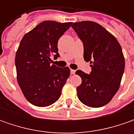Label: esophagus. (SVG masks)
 <instances>
[{
    "label": "esophagus",
    "instance_id": "obj_1",
    "mask_svg": "<svg viewBox=\"0 0 134 134\" xmlns=\"http://www.w3.org/2000/svg\"><path fill=\"white\" fill-rule=\"evenodd\" d=\"M75 73V70L71 69V75H74Z\"/></svg>",
    "mask_w": 134,
    "mask_h": 134
}]
</instances>
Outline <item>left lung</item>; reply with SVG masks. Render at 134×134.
<instances>
[{"instance_id":"8db88e82","label":"left lung","mask_w":134,"mask_h":134,"mask_svg":"<svg viewBox=\"0 0 134 134\" xmlns=\"http://www.w3.org/2000/svg\"><path fill=\"white\" fill-rule=\"evenodd\" d=\"M83 43V58L90 62V75L77 70L82 83L77 87L79 100L90 107L108 104L121 84L125 57L116 38L99 24L85 21L71 25Z\"/></svg>"}]
</instances>
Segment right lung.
<instances>
[{
	"label": "right lung",
	"instance_id": "right-lung-1",
	"mask_svg": "<svg viewBox=\"0 0 134 134\" xmlns=\"http://www.w3.org/2000/svg\"><path fill=\"white\" fill-rule=\"evenodd\" d=\"M72 22L44 21L23 36L15 54L18 85L29 102L48 107L58 100L70 75L69 67L51 65L59 57L57 43Z\"/></svg>",
	"mask_w": 134,
	"mask_h": 134
}]
</instances>
